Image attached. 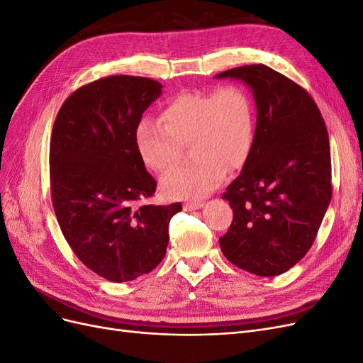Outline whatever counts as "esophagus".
Wrapping results in <instances>:
<instances>
[{
  "instance_id": "obj_1",
  "label": "esophagus",
  "mask_w": 363,
  "mask_h": 363,
  "mask_svg": "<svg viewBox=\"0 0 363 363\" xmlns=\"http://www.w3.org/2000/svg\"><path fill=\"white\" fill-rule=\"evenodd\" d=\"M203 207V203L196 201V203H186L184 204V211H199V208Z\"/></svg>"
}]
</instances>
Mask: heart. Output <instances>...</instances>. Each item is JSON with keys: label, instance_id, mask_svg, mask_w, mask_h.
<instances>
[{"label": "heart", "instance_id": "heart-1", "mask_svg": "<svg viewBox=\"0 0 363 363\" xmlns=\"http://www.w3.org/2000/svg\"><path fill=\"white\" fill-rule=\"evenodd\" d=\"M139 156L148 168L164 171L191 140L189 164L168 171L162 191L175 200H200L230 171L247 162L255 140V112L242 87L183 92L163 108L160 121L142 118L135 131Z\"/></svg>", "mask_w": 363, "mask_h": 363}]
</instances>
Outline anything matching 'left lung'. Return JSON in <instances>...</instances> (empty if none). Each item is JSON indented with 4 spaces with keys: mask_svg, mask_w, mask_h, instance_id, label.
<instances>
[{
    "mask_svg": "<svg viewBox=\"0 0 363 363\" xmlns=\"http://www.w3.org/2000/svg\"><path fill=\"white\" fill-rule=\"evenodd\" d=\"M256 103L255 140L223 199L233 223L219 239L223 255L260 277L291 269L312 247L332 200L330 144L312 96L265 65L224 71Z\"/></svg>",
    "mask_w": 363,
    "mask_h": 363,
    "instance_id": "obj_1",
    "label": "left lung"
}]
</instances>
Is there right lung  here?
Here are the masks:
<instances>
[{
	"instance_id": "right-lung-1",
	"label": "right lung",
	"mask_w": 363,
	"mask_h": 363,
	"mask_svg": "<svg viewBox=\"0 0 363 363\" xmlns=\"http://www.w3.org/2000/svg\"><path fill=\"white\" fill-rule=\"evenodd\" d=\"M162 84L112 75L77 89L52 127V206L69 247L84 265L115 283L155 269L167 255L171 218L182 204H139L156 191L135 131Z\"/></svg>"
}]
</instances>
